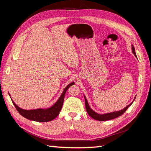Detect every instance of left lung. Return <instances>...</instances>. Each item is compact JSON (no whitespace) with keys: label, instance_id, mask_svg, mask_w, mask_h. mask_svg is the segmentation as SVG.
<instances>
[{"label":"left lung","instance_id":"1","mask_svg":"<svg viewBox=\"0 0 151 151\" xmlns=\"http://www.w3.org/2000/svg\"><path fill=\"white\" fill-rule=\"evenodd\" d=\"M132 53H134V55L135 56V57L137 58V57L136 53L135 52V48H134V47L133 46V45H132ZM84 99H85L86 109L87 112H88V113L89 114V115L91 118H93V119H94V120H98V121H106V120L114 119V118H115L116 117H118V116H121L122 115H123V114L124 113L125 111L127 110V108H129L130 106V105H132V103H133V102L134 101V100L135 99V98L133 100V101H132L130 104L128 105V106H127L125 108L121 109V110L116 111H113V112H111V113H104V114H99L96 112H95L94 110H93V109H91V107L89 106L88 101V100H87V99L85 96V95H84Z\"/></svg>","mask_w":151,"mask_h":151}]
</instances>
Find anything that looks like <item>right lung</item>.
Masks as SVG:
<instances>
[{
	"mask_svg": "<svg viewBox=\"0 0 151 151\" xmlns=\"http://www.w3.org/2000/svg\"><path fill=\"white\" fill-rule=\"evenodd\" d=\"M74 84L75 83L74 82H72L71 83L68 84L64 88V89H63L60 96L59 97L55 103H54L52 106L47 108H38L34 109H22L18 106L14 102L9 93V96L11 97L12 102L14 104V105L16 108L17 109V111L19 112L22 116L32 121L38 122H47L54 120L55 118L58 115V114L60 113L63 106V100H64L66 91L71 86L74 85Z\"/></svg>",
	"mask_w": 151,
	"mask_h": 151,
	"instance_id": "1",
	"label": "right lung"
}]
</instances>
